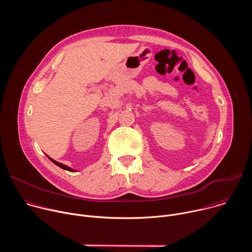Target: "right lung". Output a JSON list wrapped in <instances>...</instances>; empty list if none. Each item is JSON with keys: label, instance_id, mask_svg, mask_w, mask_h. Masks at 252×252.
Instances as JSON below:
<instances>
[{"label": "right lung", "instance_id": "add662e5", "mask_svg": "<svg viewBox=\"0 0 252 252\" xmlns=\"http://www.w3.org/2000/svg\"><path fill=\"white\" fill-rule=\"evenodd\" d=\"M48 158H49V159L52 161V162H54L56 165H58V166H60L61 168H63V169H65V170H68V171H71V172H74V171H77L76 169H74V168H71V167H69V166H67V165H65V164H63V163H61V162H59V161H57V160H55V159H53L52 158H50L49 156H47Z\"/></svg>", "mask_w": 252, "mask_h": 252}]
</instances>
